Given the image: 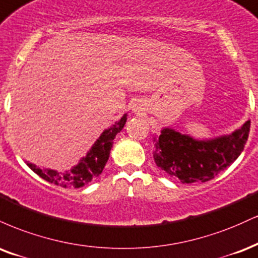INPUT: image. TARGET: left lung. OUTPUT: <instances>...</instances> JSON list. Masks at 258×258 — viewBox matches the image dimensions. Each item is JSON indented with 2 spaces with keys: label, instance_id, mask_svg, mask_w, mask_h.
Wrapping results in <instances>:
<instances>
[{
  "label": "left lung",
  "instance_id": "8db88e82",
  "mask_svg": "<svg viewBox=\"0 0 258 258\" xmlns=\"http://www.w3.org/2000/svg\"><path fill=\"white\" fill-rule=\"evenodd\" d=\"M249 133L250 120L231 135L205 141L164 128L153 138L154 162L182 183L207 182L240 156Z\"/></svg>",
  "mask_w": 258,
  "mask_h": 258
}]
</instances>
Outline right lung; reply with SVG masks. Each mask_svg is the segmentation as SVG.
<instances>
[{"label":"right lung","instance_id":"add662e5","mask_svg":"<svg viewBox=\"0 0 258 258\" xmlns=\"http://www.w3.org/2000/svg\"><path fill=\"white\" fill-rule=\"evenodd\" d=\"M125 122L126 114H124L119 119V122L114 123L111 128L106 129L100 135L95 144L93 145L92 150L87 153L86 157L82 158L77 165L74 166V169H71V171L57 172L55 170H50V169H41L35 164H31V163L26 162V164L43 180L50 183L57 184L60 187L80 188V187L86 186L94 178L98 177L104 170L108 157H110L114 138L123 129Z\"/></svg>","mask_w":258,"mask_h":258}]
</instances>
